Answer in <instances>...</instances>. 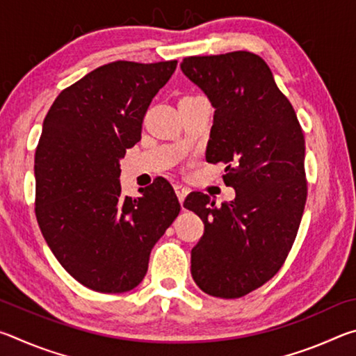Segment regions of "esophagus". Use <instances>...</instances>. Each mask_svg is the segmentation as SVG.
Masks as SVG:
<instances>
[{
	"mask_svg": "<svg viewBox=\"0 0 356 356\" xmlns=\"http://www.w3.org/2000/svg\"><path fill=\"white\" fill-rule=\"evenodd\" d=\"M174 190H176V195H177V197H179V202H180V204H182V202L185 201V197L188 196V193H190L188 186L180 185V184H177L176 186H174Z\"/></svg>",
	"mask_w": 356,
	"mask_h": 356,
	"instance_id": "obj_1",
	"label": "esophagus"
}]
</instances>
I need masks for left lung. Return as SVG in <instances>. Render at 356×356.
<instances>
[{"mask_svg": "<svg viewBox=\"0 0 356 356\" xmlns=\"http://www.w3.org/2000/svg\"><path fill=\"white\" fill-rule=\"evenodd\" d=\"M180 69L215 110L206 160L226 163L225 182L236 190L221 207L200 191L185 200L204 222L191 276L212 297L240 298L273 278L292 248L308 190L305 136L254 53L190 56Z\"/></svg>", "mask_w": 356, "mask_h": 356, "instance_id": "1", "label": "left lung"}]
</instances>
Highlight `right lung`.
Returning a JSON list of instances; mask_svg holds the SVG:
<instances>
[{
	"label": "right lung",
	"instance_id": "obj_1",
	"mask_svg": "<svg viewBox=\"0 0 356 356\" xmlns=\"http://www.w3.org/2000/svg\"><path fill=\"white\" fill-rule=\"evenodd\" d=\"M177 61H116L89 72L58 95L35 150V216L59 264L104 293L135 289L149 256L180 212L170 182L156 179L129 197L120 160L141 140L150 102Z\"/></svg>",
	"mask_w": 356,
	"mask_h": 356
}]
</instances>
